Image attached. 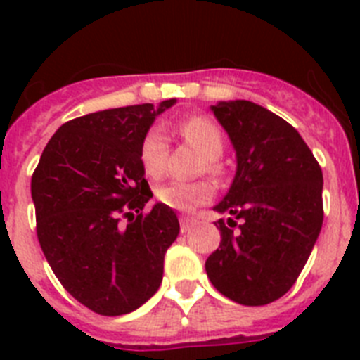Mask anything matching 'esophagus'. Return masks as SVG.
<instances>
[{
    "instance_id": "1",
    "label": "esophagus",
    "mask_w": 360,
    "mask_h": 360,
    "mask_svg": "<svg viewBox=\"0 0 360 360\" xmlns=\"http://www.w3.org/2000/svg\"><path fill=\"white\" fill-rule=\"evenodd\" d=\"M193 225H195V219L189 218V216H182L180 218V231L182 232H189Z\"/></svg>"
}]
</instances>
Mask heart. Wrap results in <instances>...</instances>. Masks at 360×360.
<instances>
[{
	"label": "heart",
	"instance_id": "1",
	"mask_svg": "<svg viewBox=\"0 0 360 360\" xmlns=\"http://www.w3.org/2000/svg\"><path fill=\"white\" fill-rule=\"evenodd\" d=\"M180 133L196 151L205 158L209 173L218 174L216 158L221 157L225 142L219 128L207 117H191L180 124ZM167 139L160 126L148 129L141 142V164L148 176L160 178L165 171ZM157 198L176 211H193L212 198V187L207 182H167L157 187Z\"/></svg>",
	"mask_w": 360,
	"mask_h": 360
}]
</instances>
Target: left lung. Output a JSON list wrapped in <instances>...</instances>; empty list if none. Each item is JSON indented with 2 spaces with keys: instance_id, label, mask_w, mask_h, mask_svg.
Here are the masks:
<instances>
[{
  "instance_id": "left-lung-1",
  "label": "left lung",
  "mask_w": 360,
  "mask_h": 360,
  "mask_svg": "<svg viewBox=\"0 0 360 360\" xmlns=\"http://www.w3.org/2000/svg\"><path fill=\"white\" fill-rule=\"evenodd\" d=\"M236 151V174L214 205L219 247L205 270L219 294L262 307L287 294L301 274L323 227V171L292 128L250 101H219L211 106Z\"/></svg>"
}]
</instances>
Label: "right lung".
<instances>
[{
  "label": "right lung",
  "instance_id": "1",
  "mask_svg": "<svg viewBox=\"0 0 360 360\" xmlns=\"http://www.w3.org/2000/svg\"><path fill=\"white\" fill-rule=\"evenodd\" d=\"M174 104L169 98L70 120L53 133L32 174L44 257L63 287L101 316L129 314L155 295L165 250L180 232L164 203L142 212L153 193L141 142ZM122 215L128 226L120 224Z\"/></svg>",
  "mask_w": 360,
  "mask_h": 360
}]
</instances>
